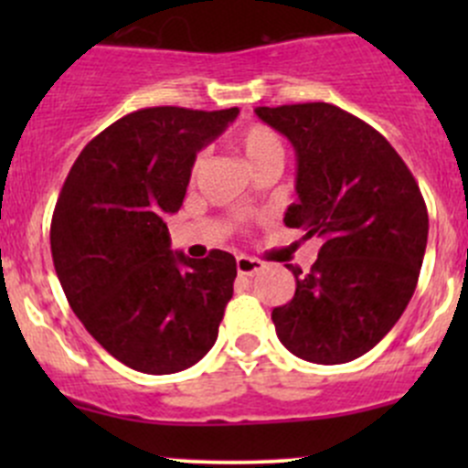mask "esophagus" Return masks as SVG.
<instances>
[{
	"mask_svg": "<svg viewBox=\"0 0 468 468\" xmlns=\"http://www.w3.org/2000/svg\"><path fill=\"white\" fill-rule=\"evenodd\" d=\"M238 273H242V276H253V273L262 271L264 264L261 261H256V258H249V256H238Z\"/></svg>",
	"mask_w": 468,
	"mask_h": 468,
	"instance_id": "esophagus-1",
	"label": "esophagus"
}]
</instances>
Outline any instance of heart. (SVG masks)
<instances>
[{
  "label": "heart",
  "instance_id": "heart-1",
  "mask_svg": "<svg viewBox=\"0 0 468 468\" xmlns=\"http://www.w3.org/2000/svg\"><path fill=\"white\" fill-rule=\"evenodd\" d=\"M235 149L247 158V163L251 165L253 169H258L261 165L267 163L271 158H281L282 160V140L281 135L276 133L273 129L264 124H249L244 129H239L238 133L233 135ZM201 165V158L197 160V167Z\"/></svg>",
  "mask_w": 468,
  "mask_h": 468
}]
</instances>
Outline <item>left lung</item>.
<instances>
[{
    "label": "left lung",
    "instance_id": "8db88e82",
    "mask_svg": "<svg viewBox=\"0 0 468 468\" xmlns=\"http://www.w3.org/2000/svg\"><path fill=\"white\" fill-rule=\"evenodd\" d=\"M264 124L296 151V195L285 226L319 239L290 303L273 308L282 346L317 365L365 356L399 322L417 287L428 244V210L394 146L333 103L258 106Z\"/></svg>",
    "mask_w": 468,
    "mask_h": 468
}]
</instances>
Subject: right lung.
<instances>
[{
	"label": "right lung",
	"mask_w": 468,
	"mask_h": 468,
	"mask_svg": "<svg viewBox=\"0 0 468 468\" xmlns=\"http://www.w3.org/2000/svg\"><path fill=\"white\" fill-rule=\"evenodd\" d=\"M238 108H143L90 140L51 217V258L69 308L122 365L151 376L197 365L215 344L238 264L172 251L165 215L178 212L197 154Z\"/></svg>",
	"instance_id": "add662e5"
}]
</instances>
